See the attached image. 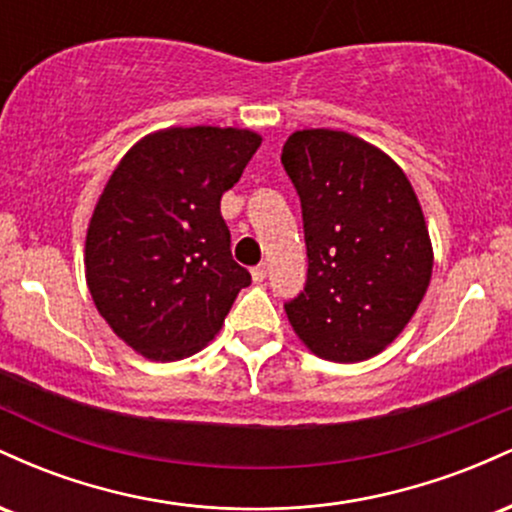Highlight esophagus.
<instances>
[{
    "mask_svg": "<svg viewBox=\"0 0 512 512\" xmlns=\"http://www.w3.org/2000/svg\"><path fill=\"white\" fill-rule=\"evenodd\" d=\"M267 264H260V267H255L252 269V281H257V284H260V281H264L267 279Z\"/></svg>",
    "mask_w": 512,
    "mask_h": 512,
    "instance_id": "esophagus-1",
    "label": "esophagus"
}]
</instances>
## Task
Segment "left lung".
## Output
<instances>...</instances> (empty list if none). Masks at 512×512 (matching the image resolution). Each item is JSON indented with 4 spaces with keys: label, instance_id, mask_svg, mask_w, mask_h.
Listing matches in <instances>:
<instances>
[{
    "label": "left lung",
    "instance_id": "left-lung-1",
    "mask_svg": "<svg viewBox=\"0 0 512 512\" xmlns=\"http://www.w3.org/2000/svg\"><path fill=\"white\" fill-rule=\"evenodd\" d=\"M281 163L303 209L308 281L286 303L315 356L358 363L380 354L424 301L433 248L404 170L339 129H298Z\"/></svg>",
    "mask_w": 512,
    "mask_h": 512
}]
</instances>
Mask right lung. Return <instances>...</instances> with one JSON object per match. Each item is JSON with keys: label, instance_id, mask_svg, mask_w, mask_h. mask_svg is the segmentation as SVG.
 <instances>
[{"label": "right lung", "instance_id": "1", "mask_svg": "<svg viewBox=\"0 0 512 512\" xmlns=\"http://www.w3.org/2000/svg\"><path fill=\"white\" fill-rule=\"evenodd\" d=\"M260 144L252 129H158L105 182L86 231V284L110 330L149 361L204 349L250 286L221 197Z\"/></svg>", "mask_w": 512, "mask_h": 512}]
</instances>
